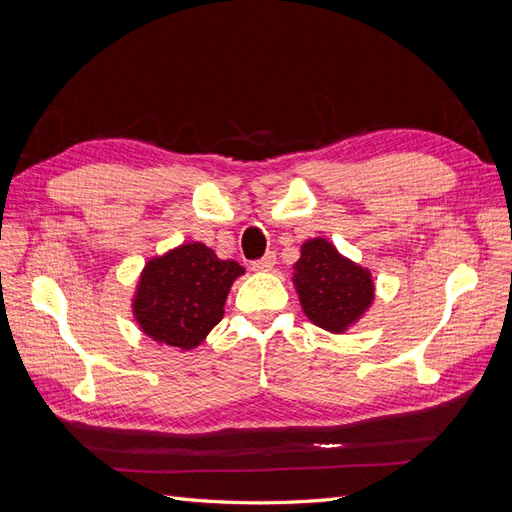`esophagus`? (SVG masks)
Here are the masks:
<instances>
[{
	"instance_id": "34e87169",
	"label": "esophagus",
	"mask_w": 512,
	"mask_h": 512,
	"mask_svg": "<svg viewBox=\"0 0 512 512\" xmlns=\"http://www.w3.org/2000/svg\"><path fill=\"white\" fill-rule=\"evenodd\" d=\"M273 265H275V254H273V252H267L262 258H258V260L252 262V269L258 271V273H265V271H271Z\"/></svg>"
}]
</instances>
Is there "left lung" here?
I'll list each match as a JSON object with an SVG mask.
<instances>
[{
	"instance_id": "left-lung-1",
	"label": "left lung",
	"mask_w": 512,
	"mask_h": 512,
	"mask_svg": "<svg viewBox=\"0 0 512 512\" xmlns=\"http://www.w3.org/2000/svg\"><path fill=\"white\" fill-rule=\"evenodd\" d=\"M292 282L305 316L331 333H344L374 301L371 273L344 258L327 239L303 243Z\"/></svg>"
}]
</instances>
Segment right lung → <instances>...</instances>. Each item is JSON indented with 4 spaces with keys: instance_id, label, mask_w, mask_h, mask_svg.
I'll return each mask as SVG.
<instances>
[{
    "instance_id": "add662e5",
    "label": "right lung",
    "mask_w": 512,
    "mask_h": 512,
    "mask_svg": "<svg viewBox=\"0 0 512 512\" xmlns=\"http://www.w3.org/2000/svg\"><path fill=\"white\" fill-rule=\"evenodd\" d=\"M243 273L239 262L220 260L203 243L151 258L132 303L138 327L158 344L196 348L222 320L228 290Z\"/></svg>"
}]
</instances>
